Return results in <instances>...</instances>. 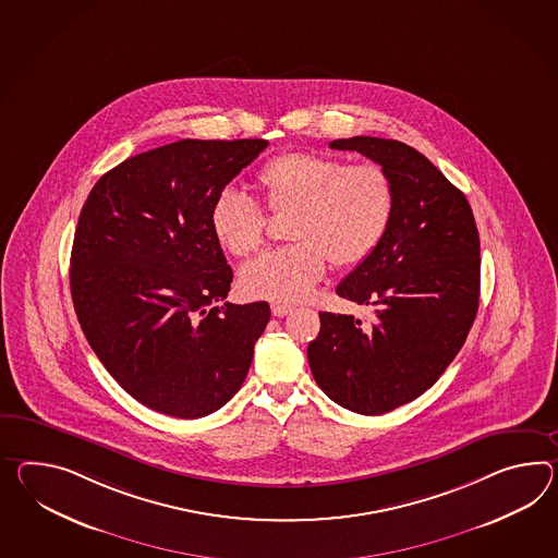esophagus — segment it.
Masks as SVG:
<instances>
[{
  "instance_id": "34e87169",
  "label": "esophagus",
  "mask_w": 558,
  "mask_h": 558,
  "mask_svg": "<svg viewBox=\"0 0 558 558\" xmlns=\"http://www.w3.org/2000/svg\"><path fill=\"white\" fill-rule=\"evenodd\" d=\"M292 311H294V306H290V304H282V302H274L272 304V314L278 316V318H282V316L292 313Z\"/></svg>"
}]
</instances>
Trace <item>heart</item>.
<instances>
[{
    "label": "heart",
    "mask_w": 558,
    "mask_h": 558,
    "mask_svg": "<svg viewBox=\"0 0 558 558\" xmlns=\"http://www.w3.org/2000/svg\"><path fill=\"white\" fill-rule=\"evenodd\" d=\"M264 207L288 216L280 250L240 272L250 299L300 302L327 274L367 262L387 235L395 211L393 179L379 163L347 165L339 157L290 150L262 165L256 175ZM214 238L235 258H250L266 240V216L256 202L223 190L209 214Z\"/></svg>",
    "instance_id": "heart-1"
}]
</instances>
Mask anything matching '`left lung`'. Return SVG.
<instances>
[{
    "instance_id": "8db88e82",
    "label": "left lung",
    "mask_w": 558,
    "mask_h": 558,
    "mask_svg": "<svg viewBox=\"0 0 558 558\" xmlns=\"http://www.w3.org/2000/svg\"><path fill=\"white\" fill-rule=\"evenodd\" d=\"M330 149L383 165L395 211L375 254L337 286L340 299L375 306V320L318 313L308 365L340 408L383 415L425 393L460 353L480 302V235L465 195L420 150L379 136Z\"/></svg>"
}]
</instances>
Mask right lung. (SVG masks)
I'll return each mask as SVG.
<instances>
[{
	"mask_svg": "<svg viewBox=\"0 0 558 558\" xmlns=\"http://www.w3.org/2000/svg\"><path fill=\"white\" fill-rule=\"evenodd\" d=\"M266 147L264 138H183L110 169L82 207L70 258L74 311L112 379L153 411L205 417L250 371L270 306L209 308L233 280L209 214Z\"/></svg>",
	"mask_w": 558,
	"mask_h": 558,
	"instance_id": "1",
	"label": "right lung"
}]
</instances>
